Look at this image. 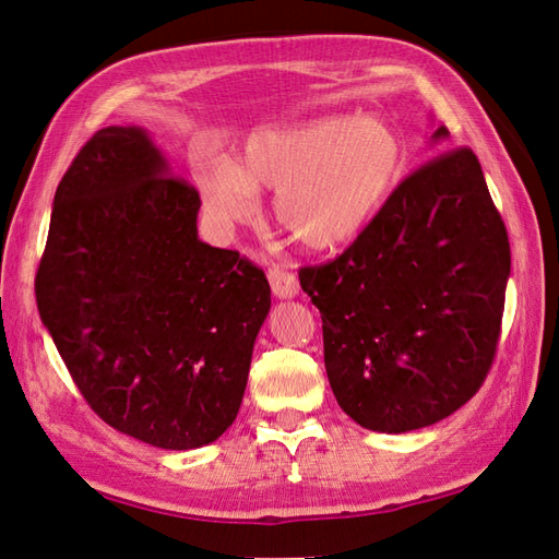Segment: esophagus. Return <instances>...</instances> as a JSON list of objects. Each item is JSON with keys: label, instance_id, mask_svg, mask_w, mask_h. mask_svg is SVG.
<instances>
[{"label": "esophagus", "instance_id": "obj_1", "mask_svg": "<svg viewBox=\"0 0 559 559\" xmlns=\"http://www.w3.org/2000/svg\"><path fill=\"white\" fill-rule=\"evenodd\" d=\"M269 283L271 290L278 299H293L299 293V281L293 274V271L283 269V266H271L269 269Z\"/></svg>", "mask_w": 559, "mask_h": 559}]
</instances>
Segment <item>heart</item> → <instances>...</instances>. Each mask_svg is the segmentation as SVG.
<instances>
[{"mask_svg": "<svg viewBox=\"0 0 559 559\" xmlns=\"http://www.w3.org/2000/svg\"><path fill=\"white\" fill-rule=\"evenodd\" d=\"M402 139L378 118H319L260 127L234 163L200 177L219 219L248 217L257 191H276L274 212L299 246L328 252L364 231L399 177Z\"/></svg>", "mask_w": 559, "mask_h": 559, "instance_id": "obj_1", "label": "heart"}]
</instances>
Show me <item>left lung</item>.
Here are the masks:
<instances>
[{
  "mask_svg": "<svg viewBox=\"0 0 559 559\" xmlns=\"http://www.w3.org/2000/svg\"><path fill=\"white\" fill-rule=\"evenodd\" d=\"M508 276V231L477 155L453 148L408 175L345 252L299 269L340 408L402 435L467 404L493 364Z\"/></svg>",
  "mask_w": 559,
  "mask_h": 559,
  "instance_id": "1",
  "label": "left lung"
}]
</instances>
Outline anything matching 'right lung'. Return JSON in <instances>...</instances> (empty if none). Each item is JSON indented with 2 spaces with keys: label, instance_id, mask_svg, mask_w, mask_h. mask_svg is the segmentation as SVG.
<instances>
[{
  "label": "right lung",
  "instance_id": "obj_1",
  "mask_svg": "<svg viewBox=\"0 0 559 559\" xmlns=\"http://www.w3.org/2000/svg\"><path fill=\"white\" fill-rule=\"evenodd\" d=\"M200 195L141 127L98 130L53 195L39 319L98 418L189 451L238 416L271 307L260 266L198 238Z\"/></svg>",
  "mask_w": 559,
  "mask_h": 559
}]
</instances>
